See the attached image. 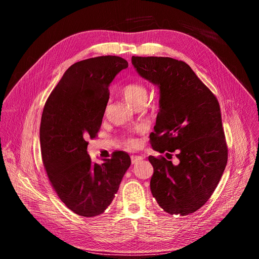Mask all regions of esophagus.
<instances>
[{"label":"esophagus","mask_w":259,"mask_h":259,"mask_svg":"<svg viewBox=\"0 0 259 259\" xmlns=\"http://www.w3.org/2000/svg\"><path fill=\"white\" fill-rule=\"evenodd\" d=\"M142 159H143V157H142V156H135V155L131 156V161H132L133 164L139 162V161H141Z\"/></svg>","instance_id":"obj_1"}]
</instances>
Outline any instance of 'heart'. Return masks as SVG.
<instances>
[{"label":"heart","instance_id":"b5f03b06","mask_svg":"<svg viewBox=\"0 0 259 259\" xmlns=\"http://www.w3.org/2000/svg\"><path fill=\"white\" fill-rule=\"evenodd\" d=\"M122 95L127 101L132 104L137 105L142 101H146L148 91L145 85L139 81H131L122 87ZM124 145L128 147H135L137 145V142L132 138L124 139Z\"/></svg>","mask_w":259,"mask_h":259}]
</instances>
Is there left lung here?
<instances>
[{
	"label": "left lung",
	"mask_w": 259,
	"mask_h": 259,
	"mask_svg": "<svg viewBox=\"0 0 259 259\" xmlns=\"http://www.w3.org/2000/svg\"><path fill=\"white\" fill-rule=\"evenodd\" d=\"M131 61L142 77L160 89L152 147L161 154L177 152L180 160L174 165L163 156L148 157L153 197L171 215L194 213L210 199L227 164L220 103L184 61L136 56Z\"/></svg>",
	"instance_id": "left-lung-1"
}]
</instances>
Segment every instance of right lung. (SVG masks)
<instances>
[{"mask_svg":"<svg viewBox=\"0 0 259 259\" xmlns=\"http://www.w3.org/2000/svg\"><path fill=\"white\" fill-rule=\"evenodd\" d=\"M128 62L101 56L72 64L49 95L41 114V159L49 182L75 214H102L118 191L131 164L127 153L116 151L102 164L87 154L88 139L98 136L110 99L108 86Z\"/></svg>","mask_w":259,"mask_h":259,"instance_id":"right-lung-1","label":"right lung"}]
</instances>
